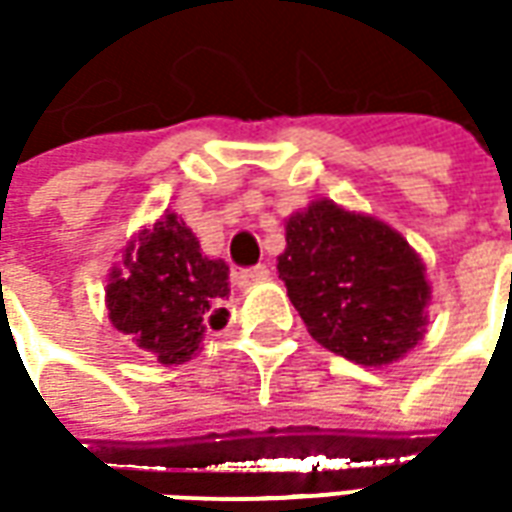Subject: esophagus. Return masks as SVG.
<instances>
[{"label": "esophagus", "instance_id": "1", "mask_svg": "<svg viewBox=\"0 0 512 512\" xmlns=\"http://www.w3.org/2000/svg\"><path fill=\"white\" fill-rule=\"evenodd\" d=\"M263 279H268V268L266 266L241 268V271L235 274V285H238V288H252V285L263 282Z\"/></svg>", "mask_w": 512, "mask_h": 512}]
</instances>
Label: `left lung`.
I'll list each match as a JSON object with an SVG mask.
<instances>
[{"label":"left lung","instance_id":"8db88e82","mask_svg":"<svg viewBox=\"0 0 512 512\" xmlns=\"http://www.w3.org/2000/svg\"><path fill=\"white\" fill-rule=\"evenodd\" d=\"M285 230L279 279L323 348L389 365L422 340L430 288L403 235L329 200L290 216Z\"/></svg>","mask_w":512,"mask_h":512}]
</instances>
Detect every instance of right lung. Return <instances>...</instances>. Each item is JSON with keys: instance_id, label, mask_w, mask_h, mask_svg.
Instances as JSON below:
<instances>
[{"instance_id": "add662e5", "label": "right lung", "mask_w": 512, "mask_h": 512, "mask_svg": "<svg viewBox=\"0 0 512 512\" xmlns=\"http://www.w3.org/2000/svg\"><path fill=\"white\" fill-rule=\"evenodd\" d=\"M227 285V266L202 255L186 222L167 213L126 249V268L112 271L106 307L117 332L161 365H180L200 348L202 334L227 323Z\"/></svg>"}]
</instances>
